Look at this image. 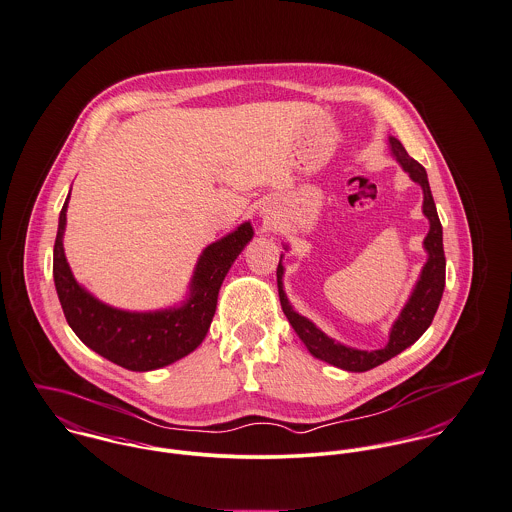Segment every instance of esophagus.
I'll return each instance as SVG.
<instances>
[{
    "instance_id": "1",
    "label": "esophagus",
    "mask_w": 512,
    "mask_h": 512,
    "mask_svg": "<svg viewBox=\"0 0 512 512\" xmlns=\"http://www.w3.org/2000/svg\"><path fill=\"white\" fill-rule=\"evenodd\" d=\"M263 226L267 229H271V226H273V218H271V216H263Z\"/></svg>"
}]
</instances>
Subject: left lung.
<instances>
[{"mask_svg": "<svg viewBox=\"0 0 512 512\" xmlns=\"http://www.w3.org/2000/svg\"><path fill=\"white\" fill-rule=\"evenodd\" d=\"M389 145H391V151L400 163V167L408 172V176L414 182H418L422 186V192H424L422 212L430 222V231L424 239V249L428 253L426 265L422 267L418 283L414 286L408 302L404 304L397 322L391 328L389 343L383 349L365 351V349H355V347L341 345L338 341L328 338L308 318L294 312V308L290 306L283 290V263L279 261V267H277V283H279L281 306H283L284 316L288 318V322L294 328V332L298 334V338L304 341V345L308 347V351L314 357H318V359H322V361H326L334 367L345 369V371H353V373H363V371H369V369L389 361L391 357H395L400 351H404L406 347H410L414 341L418 340L430 328V324L436 316V310L440 306L444 286H446V257H444L442 224H440L436 204H434V198H432V190H430V184H428V174L418 161H414L406 153V149L402 147V143L398 139L389 137ZM281 259H283V255H281Z\"/></svg>", "mask_w": 512, "mask_h": 512, "instance_id": "obj_1", "label": "left lung"}]
</instances>
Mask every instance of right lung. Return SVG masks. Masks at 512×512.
I'll return each mask as SVG.
<instances>
[{
    "label": "right lung",
    "mask_w": 512,
    "mask_h": 512,
    "mask_svg": "<svg viewBox=\"0 0 512 512\" xmlns=\"http://www.w3.org/2000/svg\"><path fill=\"white\" fill-rule=\"evenodd\" d=\"M68 198L58 218L53 277L72 332L90 349L129 371L161 369L194 351L210 330L229 267L253 237L251 224H241L202 251L190 281V294L180 308L127 312L100 302L76 283L62 247Z\"/></svg>",
    "instance_id": "1"
}]
</instances>
